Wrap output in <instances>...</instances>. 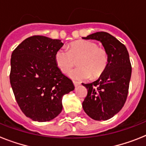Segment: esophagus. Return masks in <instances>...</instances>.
<instances>
[{"mask_svg": "<svg viewBox=\"0 0 146 146\" xmlns=\"http://www.w3.org/2000/svg\"><path fill=\"white\" fill-rule=\"evenodd\" d=\"M73 84H74V86L77 87V86H80V82H75V81H74V82H73Z\"/></svg>", "mask_w": 146, "mask_h": 146, "instance_id": "34e87169", "label": "esophagus"}]
</instances>
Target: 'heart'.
I'll return each instance as SVG.
<instances>
[{"label": "heart", "mask_w": 146, "mask_h": 146, "mask_svg": "<svg viewBox=\"0 0 146 146\" xmlns=\"http://www.w3.org/2000/svg\"><path fill=\"white\" fill-rule=\"evenodd\" d=\"M69 50L59 48L55 53V62L63 72L67 73L78 60V66L69 73L71 79L76 81L88 80L92 75L98 77L105 70L108 63L106 50L99 48L95 42L81 40L70 44Z\"/></svg>", "instance_id": "heart-1"}]
</instances>
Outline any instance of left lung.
Masks as SVG:
<instances>
[{"instance_id": "8db88e82", "label": "left lung", "mask_w": 146, "mask_h": 146, "mask_svg": "<svg viewBox=\"0 0 146 146\" xmlns=\"http://www.w3.org/2000/svg\"><path fill=\"white\" fill-rule=\"evenodd\" d=\"M83 39L99 41L108 55V63L98 80L82 83L88 90L83 110L93 120H107L122 109L127 100L132 67L124 44L105 32H98Z\"/></svg>"}]
</instances>
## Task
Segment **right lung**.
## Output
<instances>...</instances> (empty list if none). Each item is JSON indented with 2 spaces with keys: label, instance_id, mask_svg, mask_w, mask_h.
I'll return each instance as SVG.
<instances>
[{
  "label": "right lung",
  "instance_id": "add662e5",
  "mask_svg": "<svg viewBox=\"0 0 146 146\" xmlns=\"http://www.w3.org/2000/svg\"><path fill=\"white\" fill-rule=\"evenodd\" d=\"M63 45L59 39L33 35L13 51L10 85L21 111L33 120L56 117L63 109L62 97L74 90L72 80L55 62V53Z\"/></svg>",
  "mask_w": 146,
  "mask_h": 146
}]
</instances>
